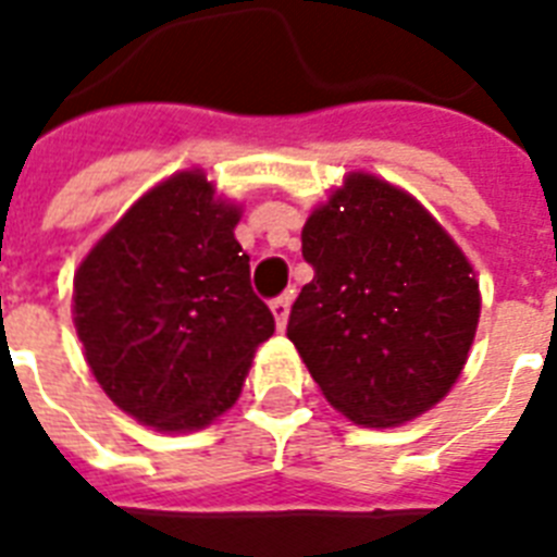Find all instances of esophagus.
Returning a JSON list of instances; mask_svg holds the SVG:
<instances>
[{
  "instance_id": "34e87169",
  "label": "esophagus",
  "mask_w": 557,
  "mask_h": 557,
  "mask_svg": "<svg viewBox=\"0 0 557 557\" xmlns=\"http://www.w3.org/2000/svg\"><path fill=\"white\" fill-rule=\"evenodd\" d=\"M288 309H292V292H286V295H280V297H274V300H271V312H274L277 330H286Z\"/></svg>"
}]
</instances>
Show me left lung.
I'll list each match as a JSON object with an SVG mask.
<instances>
[{"label":"left lung","instance_id":"1","mask_svg":"<svg viewBox=\"0 0 557 557\" xmlns=\"http://www.w3.org/2000/svg\"><path fill=\"white\" fill-rule=\"evenodd\" d=\"M314 269L288 314L332 407L396 428L445 398L480 321V283L445 227L398 187L352 173L304 225Z\"/></svg>","mask_w":557,"mask_h":557}]
</instances>
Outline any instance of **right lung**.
Returning <instances> with one entry per match:
<instances>
[{
	"instance_id": "right-lung-1",
	"label": "right lung",
	"mask_w": 557,
	"mask_h": 557,
	"mask_svg": "<svg viewBox=\"0 0 557 557\" xmlns=\"http://www.w3.org/2000/svg\"><path fill=\"white\" fill-rule=\"evenodd\" d=\"M199 170L144 193L74 274V326L107 396L156 431L205 428L234 405L274 314Z\"/></svg>"
}]
</instances>
